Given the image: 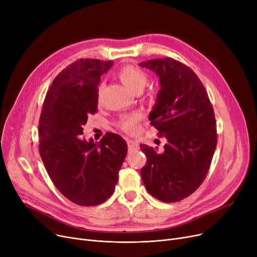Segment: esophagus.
I'll use <instances>...</instances> for the list:
<instances>
[{
  "label": "esophagus",
  "mask_w": 257,
  "mask_h": 257,
  "mask_svg": "<svg viewBox=\"0 0 257 257\" xmlns=\"http://www.w3.org/2000/svg\"><path fill=\"white\" fill-rule=\"evenodd\" d=\"M127 144H128L129 150H136V149H138V147H139L138 142L132 141V140H128V141H127Z\"/></svg>",
  "instance_id": "34e87169"
}]
</instances>
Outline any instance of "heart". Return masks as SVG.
<instances>
[{
  "mask_svg": "<svg viewBox=\"0 0 257 257\" xmlns=\"http://www.w3.org/2000/svg\"><path fill=\"white\" fill-rule=\"evenodd\" d=\"M119 81L123 83L128 89L133 92L142 91L148 83V76L147 74L140 70L139 67L133 65H125L120 67L116 74ZM102 88H99L98 96H101ZM139 114H131L124 117L120 121V128L126 132L132 133L137 129V123L139 120Z\"/></svg>",
  "mask_w": 257,
  "mask_h": 257,
  "instance_id": "b5f03b06",
  "label": "heart"
}]
</instances>
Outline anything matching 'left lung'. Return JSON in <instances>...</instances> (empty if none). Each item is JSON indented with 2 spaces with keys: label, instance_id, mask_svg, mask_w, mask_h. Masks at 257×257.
Masks as SVG:
<instances>
[{
  "label": "left lung",
  "instance_id": "left-lung-1",
  "mask_svg": "<svg viewBox=\"0 0 257 257\" xmlns=\"http://www.w3.org/2000/svg\"><path fill=\"white\" fill-rule=\"evenodd\" d=\"M159 78L160 89L149 114L164 151L141 145L147 164L141 170L148 193L172 203L192 195L203 182L217 147L215 117L208 94L197 75L172 58L140 63Z\"/></svg>",
  "mask_w": 257,
  "mask_h": 257
}]
</instances>
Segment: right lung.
<instances>
[{
	"label": "right lung",
	"mask_w": 257,
	"mask_h": 257,
	"mask_svg": "<svg viewBox=\"0 0 257 257\" xmlns=\"http://www.w3.org/2000/svg\"><path fill=\"white\" fill-rule=\"evenodd\" d=\"M113 61L80 59L54 79L39 118V153L53 183L73 203L99 205L109 198L127 155V143L108 132L99 142L81 139L98 108L101 76Z\"/></svg>",
	"instance_id": "1"
}]
</instances>
